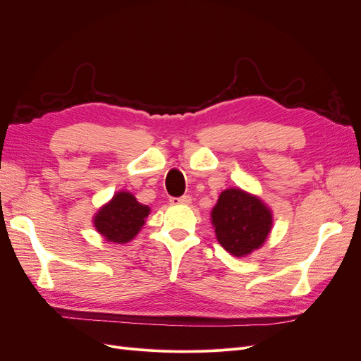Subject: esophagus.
Segmentation results:
<instances>
[{"instance_id":"34e87169","label":"esophagus","mask_w":361,"mask_h":361,"mask_svg":"<svg viewBox=\"0 0 361 361\" xmlns=\"http://www.w3.org/2000/svg\"><path fill=\"white\" fill-rule=\"evenodd\" d=\"M170 203L171 204H190L191 197H190V195H182V197H171Z\"/></svg>"}]
</instances>
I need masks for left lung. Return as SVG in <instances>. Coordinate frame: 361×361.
Wrapping results in <instances>:
<instances>
[{"label":"left lung","instance_id":"1","mask_svg":"<svg viewBox=\"0 0 361 361\" xmlns=\"http://www.w3.org/2000/svg\"><path fill=\"white\" fill-rule=\"evenodd\" d=\"M211 221L218 243L235 257H245L264 245L274 223L267 203L238 187L220 194Z\"/></svg>","mask_w":361,"mask_h":361}]
</instances>
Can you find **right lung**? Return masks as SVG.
I'll return each instance as SVG.
<instances>
[{
	"instance_id": "add662e5",
	"label": "right lung",
	"mask_w": 361,
	"mask_h": 361,
	"mask_svg": "<svg viewBox=\"0 0 361 361\" xmlns=\"http://www.w3.org/2000/svg\"><path fill=\"white\" fill-rule=\"evenodd\" d=\"M150 214L129 191H117L93 216V226L106 243L125 244L134 239Z\"/></svg>"
}]
</instances>
